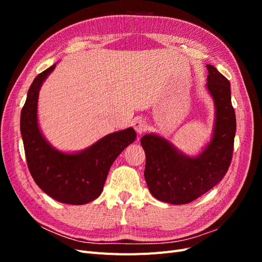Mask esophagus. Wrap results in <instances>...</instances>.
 Returning <instances> with one entry per match:
<instances>
[{"label": "esophagus", "instance_id": "esophagus-1", "mask_svg": "<svg viewBox=\"0 0 262 262\" xmlns=\"http://www.w3.org/2000/svg\"><path fill=\"white\" fill-rule=\"evenodd\" d=\"M133 128L134 130L137 131L138 134H142L144 131H146L147 129V123L145 122L144 119H137V120H134L133 122Z\"/></svg>", "mask_w": 262, "mask_h": 262}]
</instances>
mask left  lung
<instances>
[{
  "label": "left lung",
  "instance_id": "left-lung-1",
  "mask_svg": "<svg viewBox=\"0 0 262 262\" xmlns=\"http://www.w3.org/2000/svg\"><path fill=\"white\" fill-rule=\"evenodd\" d=\"M208 69L207 87L215 105V123L210 143L190 157L156 134L141 139L146 162L144 177L156 199L171 204H186L204 194L223 179L231 165L236 117L231 99V84L216 68Z\"/></svg>",
  "mask_w": 262,
  "mask_h": 262
}]
</instances>
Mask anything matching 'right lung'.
I'll use <instances>...</instances> for the list:
<instances>
[{
  "mask_svg": "<svg viewBox=\"0 0 262 262\" xmlns=\"http://www.w3.org/2000/svg\"><path fill=\"white\" fill-rule=\"evenodd\" d=\"M55 64L30 85L20 114V132L31 177L42 191L62 203L81 205L98 198L108 171L122 150L136 141L132 128L110 133L77 153H63L45 139L37 119L40 87Z\"/></svg>",
  "mask_w": 262,
  "mask_h": 262,
  "instance_id": "add662e5",
  "label": "right lung"
}]
</instances>
